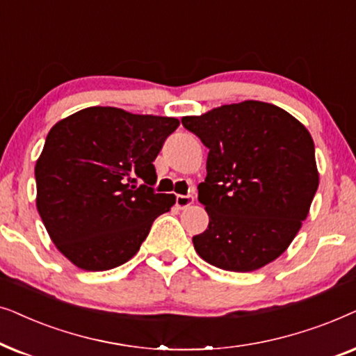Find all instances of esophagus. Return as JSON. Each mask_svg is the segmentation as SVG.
<instances>
[{"mask_svg":"<svg viewBox=\"0 0 356 356\" xmlns=\"http://www.w3.org/2000/svg\"><path fill=\"white\" fill-rule=\"evenodd\" d=\"M193 195H177L175 197V205H177V208H181V210H184V208H188L193 203Z\"/></svg>","mask_w":356,"mask_h":356,"instance_id":"34e87169","label":"esophagus"}]
</instances>
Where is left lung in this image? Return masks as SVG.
<instances>
[{
	"mask_svg": "<svg viewBox=\"0 0 356 356\" xmlns=\"http://www.w3.org/2000/svg\"><path fill=\"white\" fill-rule=\"evenodd\" d=\"M182 125L207 146L198 202L210 216L193 248L208 264L252 272L285 252L319 186L314 141L283 108L260 101L221 106Z\"/></svg>",
	"mask_w": 356,
	"mask_h": 356,
	"instance_id": "1",
	"label": "left lung"
}]
</instances>
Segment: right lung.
<instances>
[{
	"label": "right lung",
	"mask_w": 356,
	"mask_h": 356,
	"mask_svg": "<svg viewBox=\"0 0 356 356\" xmlns=\"http://www.w3.org/2000/svg\"><path fill=\"white\" fill-rule=\"evenodd\" d=\"M177 127V118L117 107L83 108L51 127L35 164L37 210L76 267L125 264L170 210L175 195L154 192L153 161Z\"/></svg>",
	"instance_id": "add662e5"
}]
</instances>
